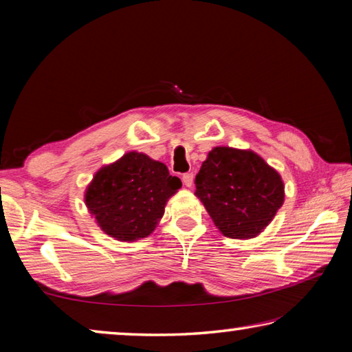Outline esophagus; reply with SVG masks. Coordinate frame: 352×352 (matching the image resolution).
<instances>
[{
	"mask_svg": "<svg viewBox=\"0 0 352 352\" xmlns=\"http://www.w3.org/2000/svg\"><path fill=\"white\" fill-rule=\"evenodd\" d=\"M182 180H183L184 186L190 188V186H192V184H194V174H192V172H186V174H183Z\"/></svg>",
	"mask_w": 352,
	"mask_h": 352,
	"instance_id": "1",
	"label": "esophagus"
}]
</instances>
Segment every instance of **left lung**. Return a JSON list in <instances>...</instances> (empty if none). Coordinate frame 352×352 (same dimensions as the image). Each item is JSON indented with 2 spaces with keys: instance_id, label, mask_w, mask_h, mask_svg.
<instances>
[{
  "instance_id": "left-lung-1",
  "label": "left lung",
  "mask_w": 352,
  "mask_h": 352,
  "mask_svg": "<svg viewBox=\"0 0 352 352\" xmlns=\"http://www.w3.org/2000/svg\"><path fill=\"white\" fill-rule=\"evenodd\" d=\"M195 195L220 233L245 241L261 234L276 216L284 204V182L250 148L219 146L195 175Z\"/></svg>"
}]
</instances>
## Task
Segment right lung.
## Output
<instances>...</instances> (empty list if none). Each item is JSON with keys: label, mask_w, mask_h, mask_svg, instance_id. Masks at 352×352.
<instances>
[{"label": "right lung", "mask_w": 352, "mask_h": 352, "mask_svg": "<svg viewBox=\"0 0 352 352\" xmlns=\"http://www.w3.org/2000/svg\"><path fill=\"white\" fill-rule=\"evenodd\" d=\"M180 188V178L169 175L164 163L133 151L94 174L85 205L105 234L135 242L153 233L166 204Z\"/></svg>", "instance_id": "1"}]
</instances>
